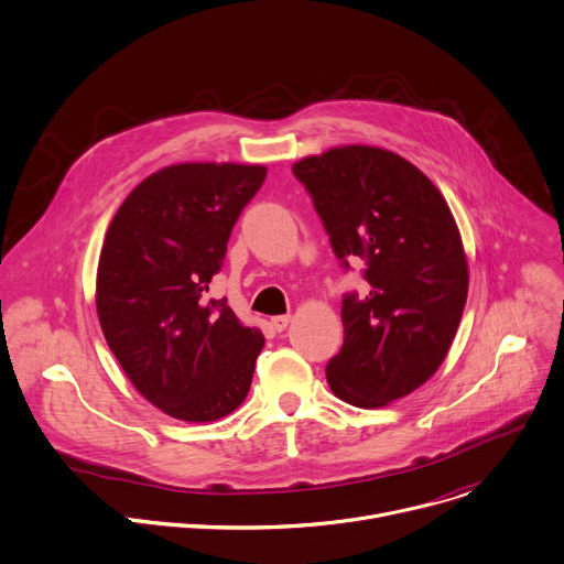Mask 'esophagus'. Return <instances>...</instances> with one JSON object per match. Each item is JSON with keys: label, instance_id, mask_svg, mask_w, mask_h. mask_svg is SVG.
<instances>
[{"label": "esophagus", "instance_id": "obj_1", "mask_svg": "<svg viewBox=\"0 0 564 564\" xmlns=\"http://www.w3.org/2000/svg\"><path fill=\"white\" fill-rule=\"evenodd\" d=\"M290 314H279V316H272V328L276 330V333H283L288 326H290Z\"/></svg>", "mask_w": 564, "mask_h": 564}]
</instances>
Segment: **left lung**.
<instances>
[{
  "label": "left lung",
  "mask_w": 564,
  "mask_h": 564,
  "mask_svg": "<svg viewBox=\"0 0 564 564\" xmlns=\"http://www.w3.org/2000/svg\"><path fill=\"white\" fill-rule=\"evenodd\" d=\"M348 272L366 292L341 301L344 346L328 361L333 392L379 409L417 390L442 366L464 312L468 268L437 187L401 155L339 147L292 167Z\"/></svg>",
  "instance_id": "left-lung-1"
}]
</instances>
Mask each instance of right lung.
<instances>
[{"label": "right lung", "mask_w": 564, "mask_h": 564, "mask_svg": "<svg viewBox=\"0 0 564 564\" xmlns=\"http://www.w3.org/2000/svg\"><path fill=\"white\" fill-rule=\"evenodd\" d=\"M265 174L234 163L165 167L124 198L107 229L100 326L138 392L170 417L214 422L248 397L265 339L207 292Z\"/></svg>", "instance_id": "obj_1"}]
</instances>
